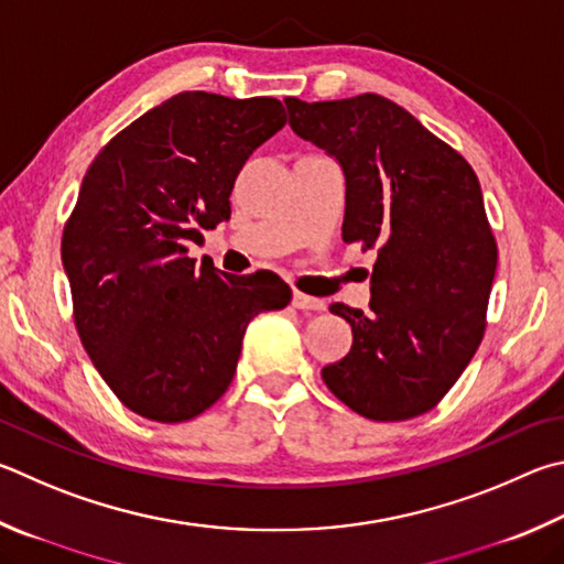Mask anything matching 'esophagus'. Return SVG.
Listing matches in <instances>:
<instances>
[{
	"label": "esophagus",
	"mask_w": 564,
	"mask_h": 564,
	"mask_svg": "<svg viewBox=\"0 0 564 564\" xmlns=\"http://www.w3.org/2000/svg\"><path fill=\"white\" fill-rule=\"evenodd\" d=\"M293 305L299 311H325V303L321 299H313V295H305L301 291L293 293Z\"/></svg>",
	"instance_id": "34e87169"
}]
</instances>
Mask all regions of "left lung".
Instances as JSON below:
<instances>
[{"label":"left lung","mask_w":564,"mask_h":564,"mask_svg":"<svg viewBox=\"0 0 564 564\" xmlns=\"http://www.w3.org/2000/svg\"><path fill=\"white\" fill-rule=\"evenodd\" d=\"M293 132L345 175L343 239L377 247L370 311L333 303L352 347L323 367L327 389L375 422L434 409L486 330L498 249L468 162L377 94L285 98Z\"/></svg>","instance_id":"1"}]
</instances>
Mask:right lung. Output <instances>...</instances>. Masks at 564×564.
<instances>
[{
	"label": "right lung",
	"instance_id": "right-lung-1",
	"mask_svg": "<svg viewBox=\"0 0 564 564\" xmlns=\"http://www.w3.org/2000/svg\"><path fill=\"white\" fill-rule=\"evenodd\" d=\"M285 126L275 98L184 90L120 130L88 167L61 239L90 362L130 412L187 422L227 392L259 313L291 303L271 271L194 265L199 229L231 217L251 152Z\"/></svg>",
	"mask_w": 564,
	"mask_h": 564
}]
</instances>
